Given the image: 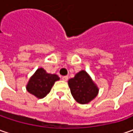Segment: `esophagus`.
<instances>
[{"label": "esophagus", "instance_id": "esophagus-1", "mask_svg": "<svg viewBox=\"0 0 133 133\" xmlns=\"http://www.w3.org/2000/svg\"><path fill=\"white\" fill-rule=\"evenodd\" d=\"M62 80L64 81H66L68 80V76H63L62 77Z\"/></svg>", "mask_w": 133, "mask_h": 133}]
</instances>
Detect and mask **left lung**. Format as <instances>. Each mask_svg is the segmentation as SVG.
<instances>
[{
	"mask_svg": "<svg viewBox=\"0 0 133 133\" xmlns=\"http://www.w3.org/2000/svg\"><path fill=\"white\" fill-rule=\"evenodd\" d=\"M71 94L75 100L81 104H86L94 99L98 93V88L89 74L81 70L68 81Z\"/></svg>",
	"mask_w": 133,
	"mask_h": 133,
	"instance_id": "8db88e82",
	"label": "left lung"
}]
</instances>
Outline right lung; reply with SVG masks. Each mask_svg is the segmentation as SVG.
I'll use <instances>...</instances> for the list:
<instances>
[{
  "label": "right lung",
  "mask_w": 133,
  "mask_h": 133,
  "mask_svg": "<svg viewBox=\"0 0 133 133\" xmlns=\"http://www.w3.org/2000/svg\"><path fill=\"white\" fill-rule=\"evenodd\" d=\"M60 79L55 74H49L43 68H39L30 78L26 89L38 98H43L48 94L55 81Z\"/></svg>",
  "instance_id": "add662e5"
}]
</instances>
